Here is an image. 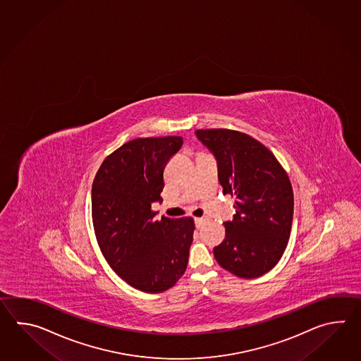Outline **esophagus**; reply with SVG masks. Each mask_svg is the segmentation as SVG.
Returning <instances> with one entry per match:
<instances>
[{"label": "esophagus", "instance_id": "obj_1", "mask_svg": "<svg viewBox=\"0 0 361 361\" xmlns=\"http://www.w3.org/2000/svg\"><path fill=\"white\" fill-rule=\"evenodd\" d=\"M195 224L197 228H201L205 224V219L204 218H195Z\"/></svg>", "mask_w": 361, "mask_h": 361}]
</instances>
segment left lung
I'll list each match as a JSON object with an SVG mask.
<instances>
[{
    "instance_id": "obj_1",
    "label": "left lung",
    "mask_w": 361,
    "mask_h": 361,
    "mask_svg": "<svg viewBox=\"0 0 361 361\" xmlns=\"http://www.w3.org/2000/svg\"><path fill=\"white\" fill-rule=\"evenodd\" d=\"M214 154L224 195L236 197V214L224 222L214 247L219 266L241 279L264 275L280 261L292 230V183L275 154L250 135L228 129L196 130Z\"/></svg>"
}]
</instances>
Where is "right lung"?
<instances>
[{"mask_svg":"<svg viewBox=\"0 0 361 361\" xmlns=\"http://www.w3.org/2000/svg\"><path fill=\"white\" fill-rule=\"evenodd\" d=\"M182 137L138 138L102 162L92 188V224L111 269L133 288L161 293L187 269L195 223L191 216L154 219L164 169Z\"/></svg>","mask_w":361,"mask_h":361,"instance_id":"obj_1","label":"right lung"}]
</instances>
